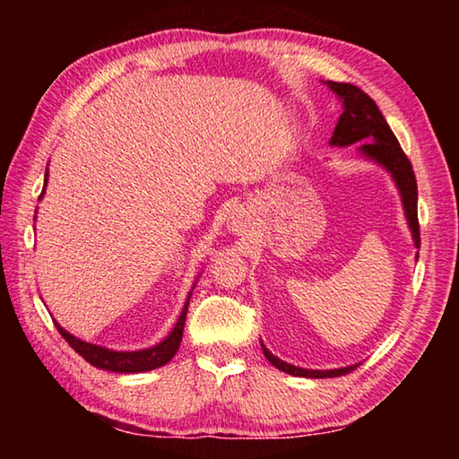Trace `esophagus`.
I'll return each instance as SVG.
<instances>
[{
  "label": "esophagus",
  "mask_w": 459,
  "mask_h": 459,
  "mask_svg": "<svg viewBox=\"0 0 459 459\" xmlns=\"http://www.w3.org/2000/svg\"><path fill=\"white\" fill-rule=\"evenodd\" d=\"M243 227H245V222H243V216H235V219H232V222H230V230H235V232H243Z\"/></svg>",
  "instance_id": "1"
}]
</instances>
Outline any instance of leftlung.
Segmentation results:
<instances>
[{
    "label": "left lung",
    "instance_id": "8db88e82",
    "mask_svg": "<svg viewBox=\"0 0 459 459\" xmlns=\"http://www.w3.org/2000/svg\"><path fill=\"white\" fill-rule=\"evenodd\" d=\"M332 92L342 100L340 119L333 129V135L330 139V145L336 147H348L354 143L359 145V153L364 160H370L385 168L391 174L394 186L401 194L403 211H405V219L413 235V243L419 248L421 245V237H419V221H417V180L413 166H411L405 152L401 150L397 137L388 127L383 113L378 111L375 100H372L367 92H362L359 87L351 82H325ZM419 257V255H417ZM263 354L265 359L273 364L275 368L287 372L291 377H304V378H328V377H340L346 372L354 370L359 364H351V367L332 368V370H314V368H301L293 367V364L277 359L275 354L269 352V348L261 342Z\"/></svg>",
    "mask_w": 459,
    "mask_h": 459
}]
</instances>
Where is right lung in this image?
I'll use <instances>...</instances> for the list:
<instances>
[{
	"label": "right lung",
	"mask_w": 459,
	"mask_h": 459,
	"mask_svg": "<svg viewBox=\"0 0 459 459\" xmlns=\"http://www.w3.org/2000/svg\"><path fill=\"white\" fill-rule=\"evenodd\" d=\"M46 182H48V172H46V178H44V188H42L40 198L44 196V192H46ZM194 285H196V283H194ZM192 290H194V287H192ZM190 295H192V291L188 293V298H186L182 314H180V317H178V322L172 328V332H169L168 336L161 342H158L155 346L143 348V351H111V348L91 344V342H84L81 338L73 336V333L62 328L58 322H56V328L62 333V338H65L68 344H71L73 351L79 352L84 360L92 364V367H97L100 370H108V372H121V375L147 372V370L164 367V364H168L169 360L174 359L178 348H180L184 324H186V312H188V304H190Z\"/></svg>",
	"instance_id": "1"
}]
</instances>
